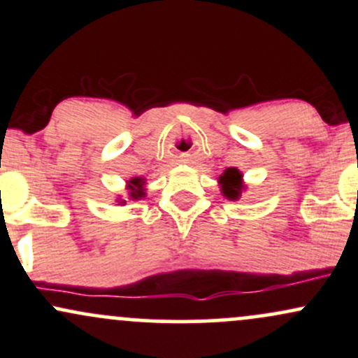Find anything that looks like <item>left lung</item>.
<instances>
[{"instance_id": "8db88e82", "label": "left lung", "mask_w": 358, "mask_h": 358, "mask_svg": "<svg viewBox=\"0 0 358 358\" xmlns=\"http://www.w3.org/2000/svg\"><path fill=\"white\" fill-rule=\"evenodd\" d=\"M219 183H221V190L224 197L229 200H238L241 197L243 192V175L236 168H227L226 171L219 176Z\"/></svg>"}]
</instances>
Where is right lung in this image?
<instances>
[{"label": "right lung", "mask_w": 358, "mask_h": 358, "mask_svg": "<svg viewBox=\"0 0 358 358\" xmlns=\"http://www.w3.org/2000/svg\"><path fill=\"white\" fill-rule=\"evenodd\" d=\"M144 178H139V176H136V178L129 180L127 182V190H129V197L132 200H139L143 199L144 195H146V190H144ZM120 203H125V200H120Z\"/></svg>", "instance_id": "add662e5"}]
</instances>
